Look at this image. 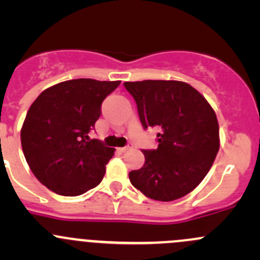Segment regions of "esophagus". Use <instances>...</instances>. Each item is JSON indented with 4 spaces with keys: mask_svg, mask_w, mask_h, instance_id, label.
Listing matches in <instances>:
<instances>
[{
    "mask_svg": "<svg viewBox=\"0 0 260 260\" xmlns=\"http://www.w3.org/2000/svg\"><path fill=\"white\" fill-rule=\"evenodd\" d=\"M131 148H132L131 146H125V147H122V148H118V152H120V153H125V152L129 151Z\"/></svg>",
    "mask_w": 260,
    "mask_h": 260,
    "instance_id": "obj_1",
    "label": "esophagus"
}]
</instances>
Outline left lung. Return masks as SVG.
<instances>
[{
    "instance_id": "8db88e82",
    "label": "left lung",
    "mask_w": 260,
    "mask_h": 260,
    "mask_svg": "<svg viewBox=\"0 0 260 260\" xmlns=\"http://www.w3.org/2000/svg\"><path fill=\"white\" fill-rule=\"evenodd\" d=\"M143 128L157 127L156 149H143L145 165L129 172L147 198L174 201L193 190L219 151V123L205 98L177 80L125 81Z\"/></svg>"
}]
</instances>
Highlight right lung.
I'll list each match as a JSON object with an SVG mask.
<instances>
[{"label": "right lung", "instance_id": "add662e5", "mask_svg": "<svg viewBox=\"0 0 260 260\" xmlns=\"http://www.w3.org/2000/svg\"><path fill=\"white\" fill-rule=\"evenodd\" d=\"M117 81L73 79L45 89L26 114L21 129L25 158L35 177L57 195L78 196L103 180L114 148L89 132L101 117Z\"/></svg>", "mask_w": 260, "mask_h": 260}]
</instances>
